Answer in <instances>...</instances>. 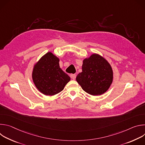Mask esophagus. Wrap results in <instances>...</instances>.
Segmentation results:
<instances>
[{
  "label": "esophagus",
  "mask_w": 145,
  "mask_h": 145,
  "mask_svg": "<svg viewBox=\"0 0 145 145\" xmlns=\"http://www.w3.org/2000/svg\"><path fill=\"white\" fill-rule=\"evenodd\" d=\"M70 77L71 78H72L73 80H74L76 78V75L75 74H70Z\"/></svg>",
  "instance_id": "1"
}]
</instances>
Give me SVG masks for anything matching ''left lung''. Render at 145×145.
<instances>
[{"label":"left lung","mask_w":145,"mask_h":145,"mask_svg":"<svg viewBox=\"0 0 145 145\" xmlns=\"http://www.w3.org/2000/svg\"><path fill=\"white\" fill-rule=\"evenodd\" d=\"M76 81L82 89L93 95L105 93L113 81L112 69L108 62L99 54L94 53L83 60L82 72Z\"/></svg>","instance_id":"obj_1"}]
</instances>
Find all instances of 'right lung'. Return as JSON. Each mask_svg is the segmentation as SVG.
I'll list each match as a JSON object with an SVG mask.
<instances>
[{"instance_id": "obj_1", "label": "right lung", "mask_w": 145, "mask_h": 145, "mask_svg": "<svg viewBox=\"0 0 145 145\" xmlns=\"http://www.w3.org/2000/svg\"><path fill=\"white\" fill-rule=\"evenodd\" d=\"M59 61V58L52 52H48L34 66L33 82L38 91L44 95L53 96L58 93L71 80L60 68Z\"/></svg>"}]
</instances>
